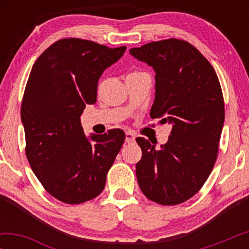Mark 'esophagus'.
Returning a JSON list of instances; mask_svg holds the SVG:
<instances>
[{
  "label": "esophagus",
  "mask_w": 249,
  "mask_h": 249,
  "mask_svg": "<svg viewBox=\"0 0 249 249\" xmlns=\"http://www.w3.org/2000/svg\"><path fill=\"white\" fill-rule=\"evenodd\" d=\"M125 142H135V135L132 134L131 131H127V132H125Z\"/></svg>",
  "instance_id": "34e87169"
}]
</instances>
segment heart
Listing matches in <instances>:
<instances>
[{
	"instance_id": "1",
	"label": "heart",
	"mask_w": 249,
	"mask_h": 249,
	"mask_svg": "<svg viewBox=\"0 0 249 249\" xmlns=\"http://www.w3.org/2000/svg\"><path fill=\"white\" fill-rule=\"evenodd\" d=\"M138 73H142V72H139V71H135V72H131V73H129L128 76H132V74H138Z\"/></svg>"
}]
</instances>
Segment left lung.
Here are the masks:
<instances>
[{
    "instance_id": "8db88e82",
    "label": "left lung",
    "mask_w": 249,
    "mask_h": 249,
    "mask_svg": "<svg viewBox=\"0 0 249 249\" xmlns=\"http://www.w3.org/2000/svg\"><path fill=\"white\" fill-rule=\"evenodd\" d=\"M155 71L151 118L171 125L168 142L155 149L138 137L142 160L136 176L142 192L161 205L186 202L202 188L217 156L224 103L209 61L185 40L165 39L130 49Z\"/></svg>"
}]
</instances>
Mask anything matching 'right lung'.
Wrapping results in <instances>:
<instances>
[{
    "label": "right lung",
    "instance_id": "1",
    "mask_svg": "<svg viewBox=\"0 0 249 249\" xmlns=\"http://www.w3.org/2000/svg\"><path fill=\"white\" fill-rule=\"evenodd\" d=\"M125 50L61 39L30 71L21 104L26 155L44 188L61 202L80 204L100 195L124 144L121 129L86 136L80 115L87 104L96 103L102 73Z\"/></svg>",
    "mask_w": 249,
    "mask_h": 249
}]
</instances>
